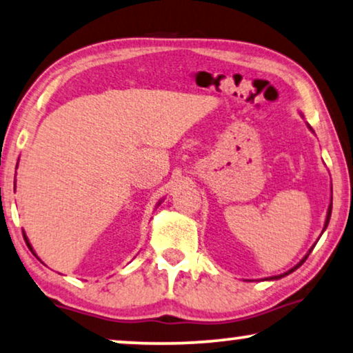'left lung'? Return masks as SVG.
I'll return each mask as SVG.
<instances>
[{
  "instance_id": "obj_1",
  "label": "left lung",
  "mask_w": 353,
  "mask_h": 353,
  "mask_svg": "<svg viewBox=\"0 0 353 353\" xmlns=\"http://www.w3.org/2000/svg\"><path fill=\"white\" fill-rule=\"evenodd\" d=\"M331 200H332V199H331ZM331 210H332V201H331V205H330V210H327V216H326V224H324V229H326V225H327V223H330V218H331ZM310 252H312V250H310ZM310 252H308V255H310ZM308 255H307V256H305V258H303V260H302V261H300L297 266H294V268H292V270H290V271H288V272H284V274H281V276H274V278H271V279H279V278H284V276H285V274H289V272H292V271H295V270H297V268H299V266H302V265H303V261H305V260H307V258H308Z\"/></svg>"
}]
</instances>
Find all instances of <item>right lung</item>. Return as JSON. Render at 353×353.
<instances>
[{"mask_svg": "<svg viewBox=\"0 0 353 353\" xmlns=\"http://www.w3.org/2000/svg\"><path fill=\"white\" fill-rule=\"evenodd\" d=\"M26 241H27V237H26ZM29 247H30V245H29Z\"/></svg>", "mask_w": 353, "mask_h": 353, "instance_id": "add662e5", "label": "right lung"}]
</instances>
